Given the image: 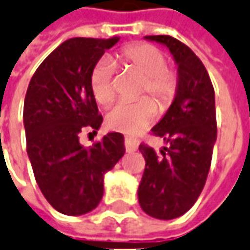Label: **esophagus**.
Here are the masks:
<instances>
[{
  "mask_svg": "<svg viewBox=\"0 0 250 250\" xmlns=\"http://www.w3.org/2000/svg\"><path fill=\"white\" fill-rule=\"evenodd\" d=\"M125 149H126V152H135L137 149V144H136L135 140L125 137Z\"/></svg>",
  "mask_w": 250,
  "mask_h": 250,
  "instance_id": "obj_1",
  "label": "esophagus"
}]
</instances>
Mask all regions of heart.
<instances>
[{
	"label": "heart",
	"mask_w": 250,
	"mask_h": 250,
	"mask_svg": "<svg viewBox=\"0 0 250 250\" xmlns=\"http://www.w3.org/2000/svg\"><path fill=\"white\" fill-rule=\"evenodd\" d=\"M117 58L125 66L143 75L137 95L152 96L161 108H167L177 96L180 76L173 66L166 63V54L149 43H133L124 46ZM115 65L111 58L103 57L94 65L89 73V87L98 104L108 107L115 99ZM158 108L149 98L144 96L132 103H118L108 111L106 125L108 128L135 135L154 121Z\"/></svg>",
	"instance_id": "heart-1"
}]
</instances>
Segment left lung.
<instances>
[{
    "label": "left lung",
    "mask_w": 250,
    "mask_h": 250,
    "mask_svg": "<svg viewBox=\"0 0 250 250\" xmlns=\"http://www.w3.org/2000/svg\"><path fill=\"white\" fill-rule=\"evenodd\" d=\"M146 39L163 43L178 65L180 85L152 135L167 143L161 154L142 143L146 168L139 185L143 211L156 219H174L193 207L207 181L216 142L215 91L206 66L185 43L170 35Z\"/></svg>",
    "instance_id": "obj_1"
}]
</instances>
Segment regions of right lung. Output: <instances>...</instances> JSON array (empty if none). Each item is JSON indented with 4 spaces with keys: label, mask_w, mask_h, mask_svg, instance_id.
<instances>
[{
    "label": "right lung",
    "mask_w": 250,
    "mask_h": 250,
    "mask_svg": "<svg viewBox=\"0 0 250 250\" xmlns=\"http://www.w3.org/2000/svg\"><path fill=\"white\" fill-rule=\"evenodd\" d=\"M118 41V36L65 41L38 66L25 94L27 154L38 187L61 214L76 216L98 207L103 175L125 154L124 136L117 132L91 148L79 142L84 132L96 133L103 121L89 73Z\"/></svg>",
    "instance_id": "1"
}]
</instances>
